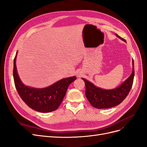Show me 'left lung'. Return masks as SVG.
<instances>
[{
	"label": "left lung",
	"mask_w": 147,
	"mask_h": 147,
	"mask_svg": "<svg viewBox=\"0 0 147 147\" xmlns=\"http://www.w3.org/2000/svg\"><path fill=\"white\" fill-rule=\"evenodd\" d=\"M117 36L126 42L124 38ZM134 77V64L132 60V72L131 75L121 85L113 90H104L96 86L94 84L82 78L86 86L85 94L91 105L96 109H108L121 104L126 98L132 88Z\"/></svg>",
	"instance_id": "8db88e82"
}]
</instances>
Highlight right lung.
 Instances as JSON below:
<instances>
[{
  "label": "right lung",
  "mask_w": 147,
  "mask_h": 147,
  "mask_svg": "<svg viewBox=\"0 0 147 147\" xmlns=\"http://www.w3.org/2000/svg\"><path fill=\"white\" fill-rule=\"evenodd\" d=\"M13 62V78L16 90L25 103L30 108L42 113L55 111L61 104L69 84L76 80L75 76L65 78L44 88H35L26 86L21 82L17 72L16 59Z\"/></svg>",
  "instance_id": "obj_1"
}]
</instances>
